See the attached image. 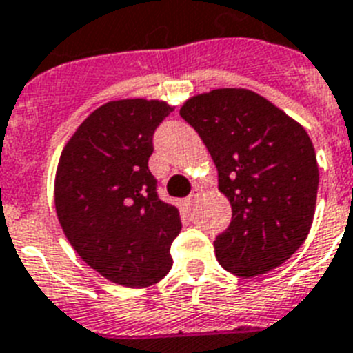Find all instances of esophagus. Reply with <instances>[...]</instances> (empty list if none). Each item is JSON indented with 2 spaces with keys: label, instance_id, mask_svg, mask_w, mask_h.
<instances>
[{
  "label": "esophagus",
  "instance_id": "34e87169",
  "mask_svg": "<svg viewBox=\"0 0 353 353\" xmlns=\"http://www.w3.org/2000/svg\"><path fill=\"white\" fill-rule=\"evenodd\" d=\"M199 197H201V190L199 188H194V190H192V194L186 197V201H188V204H195Z\"/></svg>",
  "mask_w": 353,
  "mask_h": 353
}]
</instances>
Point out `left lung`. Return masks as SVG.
Wrapping results in <instances>:
<instances>
[{
	"label": "left lung",
	"instance_id": "1",
	"mask_svg": "<svg viewBox=\"0 0 353 353\" xmlns=\"http://www.w3.org/2000/svg\"><path fill=\"white\" fill-rule=\"evenodd\" d=\"M219 170L232 222L215 256L236 276H256L291 259L309 235L319 174L303 127L250 90H213L179 111Z\"/></svg>",
	"mask_w": 353,
	"mask_h": 353
}]
</instances>
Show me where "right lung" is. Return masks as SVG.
<instances>
[{
  "label": "right lung",
  "mask_w": 353,
  "mask_h": 353,
  "mask_svg": "<svg viewBox=\"0 0 353 353\" xmlns=\"http://www.w3.org/2000/svg\"><path fill=\"white\" fill-rule=\"evenodd\" d=\"M172 111L159 100L105 103L82 121L59 159L62 232L91 269L120 285H152L172 268L181 217L159 199L149 170L154 132Z\"/></svg>",
  "instance_id": "obj_1"
}]
</instances>
